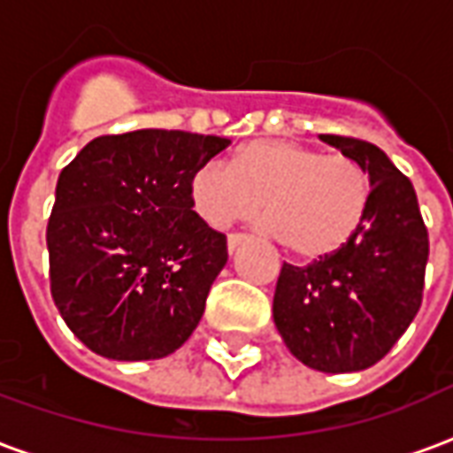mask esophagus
<instances>
[{
  "label": "esophagus",
  "instance_id": "esophagus-1",
  "mask_svg": "<svg viewBox=\"0 0 453 453\" xmlns=\"http://www.w3.org/2000/svg\"><path fill=\"white\" fill-rule=\"evenodd\" d=\"M247 240H250V235H245V233H230V235H227V250L235 252L237 247L245 245Z\"/></svg>",
  "mask_w": 453,
  "mask_h": 453
}]
</instances>
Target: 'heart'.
Listing matches in <instances>:
<instances>
[{
  "instance_id": "obj_1",
  "label": "heart",
  "mask_w": 453,
  "mask_h": 453,
  "mask_svg": "<svg viewBox=\"0 0 453 453\" xmlns=\"http://www.w3.org/2000/svg\"><path fill=\"white\" fill-rule=\"evenodd\" d=\"M369 201V174L357 159L294 140H255L237 150L233 167L213 159L191 177V203L208 226L226 227L265 206L266 230L301 259L340 252Z\"/></svg>"
}]
</instances>
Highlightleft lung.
<instances>
[{
    "mask_svg": "<svg viewBox=\"0 0 453 453\" xmlns=\"http://www.w3.org/2000/svg\"><path fill=\"white\" fill-rule=\"evenodd\" d=\"M369 172L364 223L340 252L281 266L274 323L305 366L325 373L380 361L418 315L429 255L427 226L410 179L366 140L320 135Z\"/></svg>",
    "mask_w": 453,
    "mask_h": 453,
    "instance_id": "1",
    "label": "left lung"
}]
</instances>
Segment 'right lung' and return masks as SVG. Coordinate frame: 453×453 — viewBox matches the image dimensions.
<instances>
[{
    "label": "right lung",
    "instance_id": "add662e5",
    "mask_svg": "<svg viewBox=\"0 0 453 453\" xmlns=\"http://www.w3.org/2000/svg\"><path fill=\"white\" fill-rule=\"evenodd\" d=\"M227 145L187 130L99 135L60 172L45 230L50 294L92 351L162 359L196 330L227 240L194 211L191 177Z\"/></svg>",
    "mask_w": 453,
    "mask_h": 453
}]
</instances>
